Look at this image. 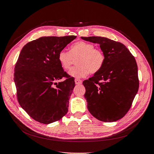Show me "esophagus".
Masks as SVG:
<instances>
[{
    "label": "esophagus",
    "instance_id": "obj_1",
    "mask_svg": "<svg viewBox=\"0 0 154 154\" xmlns=\"http://www.w3.org/2000/svg\"><path fill=\"white\" fill-rule=\"evenodd\" d=\"M75 83L76 84H77V85H80V84H81V83H82V81L81 80H80V79H77V78H76L75 79Z\"/></svg>",
    "mask_w": 154,
    "mask_h": 154
}]
</instances>
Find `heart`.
I'll return each instance as SVG.
<instances>
[{
  "label": "heart",
  "mask_w": 154,
  "mask_h": 154,
  "mask_svg": "<svg viewBox=\"0 0 154 154\" xmlns=\"http://www.w3.org/2000/svg\"><path fill=\"white\" fill-rule=\"evenodd\" d=\"M76 60L77 66L70 70L69 74L72 77L80 78L87 76L89 72L95 74L103 67L105 56L103 51L95 48L92 44L85 42H77L70 47L69 51H60L58 60L61 67L68 70Z\"/></svg>",
  "instance_id": "obj_1"
}]
</instances>
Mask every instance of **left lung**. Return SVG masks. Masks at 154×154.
Listing matches in <instances>:
<instances>
[{"label":"left lung","instance_id":"obj_1","mask_svg":"<svg viewBox=\"0 0 154 154\" xmlns=\"http://www.w3.org/2000/svg\"><path fill=\"white\" fill-rule=\"evenodd\" d=\"M82 38L99 44L105 56L102 69L83 82L88 110L101 122H116L127 114L138 91L136 59L119 42L101 36Z\"/></svg>","mask_w":154,"mask_h":154}]
</instances>
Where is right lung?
I'll use <instances>...</instances> for the list:
<instances>
[{
    "label": "right lung",
    "instance_id": "obj_1",
    "mask_svg": "<svg viewBox=\"0 0 154 154\" xmlns=\"http://www.w3.org/2000/svg\"><path fill=\"white\" fill-rule=\"evenodd\" d=\"M76 38L40 37L21 50L14 70L17 97L22 108L36 122L49 124L67 112L75 82L60 66L58 54ZM62 79L65 80L56 82Z\"/></svg>",
    "mask_w": 154,
    "mask_h": 154
}]
</instances>
